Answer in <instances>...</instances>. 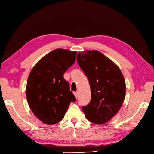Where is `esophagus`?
Instances as JSON below:
<instances>
[{
  "instance_id": "esophagus-1",
  "label": "esophagus",
  "mask_w": 154,
  "mask_h": 154,
  "mask_svg": "<svg viewBox=\"0 0 154 154\" xmlns=\"http://www.w3.org/2000/svg\"><path fill=\"white\" fill-rule=\"evenodd\" d=\"M74 95L75 96V97H76V99H78V92H74Z\"/></svg>"
}]
</instances>
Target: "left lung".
I'll return each instance as SVG.
<instances>
[{
	"mask_svg": "<svg viewBox=\"0 0 154 154\" xmlns=\"http://www.w3.org/2000/svg\"><path fill=\"white\" fill-rule=\"evenodd\" d=\"M77 61L88 78L91 92V101L82 110L89 122L104 124L118 113L124 101V77L116 63L97 50L80 51Z\"/></svg>",
	"mask_w": 154,
	"mask_h": 154,
	"instance_id": "obj_1",
	"label": "left lung"
}]
</instances>
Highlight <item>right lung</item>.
<instances>
[{
    "instance_id": "obj_1",
    "label": "right lung",
    "mask_w": 154,
    "mask_h": 154,
    "mask_svg": "<svg viewBox=\"0 0 154 154\" xmlns=\"http://www.w3.org/2000/svg\"><path fill=\"white\" fill-rule=\"evenodd\" d=\"M76 51L59 48L41 59L28 77L26 97L29 106L45 124L61 122L76 98L63 75L76 61Z\"/></svg>"
}]
</instances>
